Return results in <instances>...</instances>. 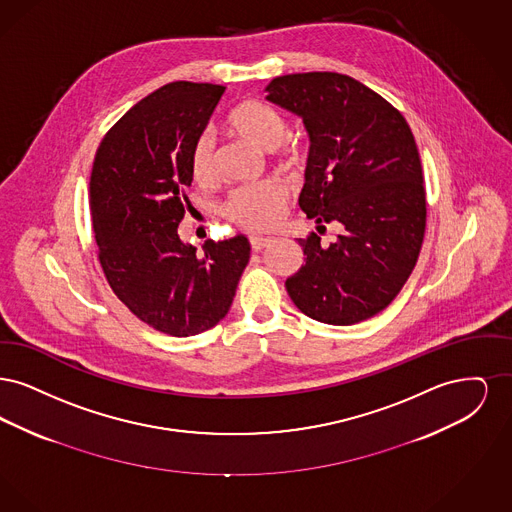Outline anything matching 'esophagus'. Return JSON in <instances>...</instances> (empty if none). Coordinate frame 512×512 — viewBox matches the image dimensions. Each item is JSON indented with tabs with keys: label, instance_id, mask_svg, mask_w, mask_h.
<instances>
[{
	"label": "esophagus",
	"instance_id": "1",
	"mask_svg": "<svg viewBox=\"0 0 512 512\" xmlns=\"http://www.w3.org/2000/svg\"><path fill=\"white\" fill-rule=\"evenodd\" d=\"M249 244H251V249H253V251H263V249L268 247V245L274 244V240H272V238H259V236H253V238L249 240Z\"/></svg>",
	"mask_w": 512,
	"mask_h": 512
}]
</instances>
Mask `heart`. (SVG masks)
I'll use <instances>...</instances> for the list:
<instances>
[{"label": "heart", "mask_w": 512, "mask_h": 512, "mask_svg": "<svg viewBox=\"0 0 512 512\" xmlns=\"http://www.w3.org/2000/svg\"><path fill=\"white\" fill-rule=\"evenodd\" d=\"M226 128L234 136L263 151H274L288 140V122L278 109L265 101H245L226 119ZM190 171L197 182H209L215 176V140L201 134L190 153ZM288 188L278 180L232 190L220 211L226 219L249 232L274 228L286 209Z\"/></svg>", "instance_id": "1"}]
</instances>
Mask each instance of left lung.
Masks as SVG:
<instances>
[{"label": "left lung", "instance_id": "8db88e82", "mask_svg": "<svg viewBox=\"0 0 512 512\" xmlns=\"http://www.w3.org/2000/svg\"><path fill=\"white\" fill-rule=\"evenodd\" d=\"M267 94L309 132L301 211L324 230V222L341 224L334 244H320L315 232L297 240L305 265L286 290L318 322L374 317L405 286L424 240L426 192L413 132L391 103L347 74H286Z\"/></svg>", "mask_w": 512, "mask_h": 512}]
</instances>
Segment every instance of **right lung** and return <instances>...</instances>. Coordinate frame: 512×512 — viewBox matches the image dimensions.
<instances>
[{
	"instance_id": "obj_1",
	"label": "right lung",
	"mask_w": 512,
	"mask_h": 512,
	"mask_svg": "<svg viewBox=\"0 0 512 512\" xmlns=\"http://www.w3.org/2000/svg\"><path fill=\"white\" fill-rule=\"evenodd\" d=\"M224 86L178 80L138 101L103 136L90 174L92 228L111 290L151 328L174 338L226 317L249 263V242L184 244L190 153Z\"/></svg>"
}]
</instances>
